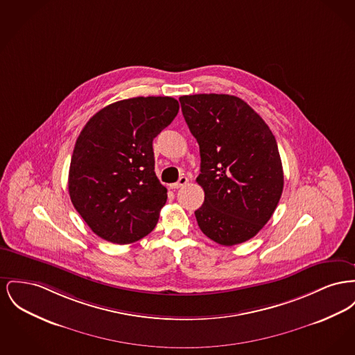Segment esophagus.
<instances>
[{"mask_svg": "<svg viewBox=\"0 0 355 355\" xmlns=\"http://www.w3.org/2000/svg\"><path fill=\"white\" fill-rule=\"evenodd\" d=\"M189 182V178L187 175H182V177H180V180H178V182H175V184H171L170 185V189H180L182 188V187H185L187 184Z\"/></svg>", "mask_w": 355, "mask_h": 355, "instance_id": "34e87169", "label": "esophagus"}]
</instances>
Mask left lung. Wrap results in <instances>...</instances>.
Returning <instances> with one entry per match:
<instances>
[{"instance_id": "1", "label": "left lung", "mask_w": 355, "mask_h": 355, "mask_svg": "<svg viewBox=\"0 0 355 355\" xmlns=\"http://www.w3.org/2000/svg\"><path fill=\"white\" fill-rule=\"evenodd\" d=\"M200 145L197 182L205 200L194 211L210 240L230 247L259 233L282 197L284 175L270 127L243 99L225 94L180 98Z\"/></svg>"}]
</instances>
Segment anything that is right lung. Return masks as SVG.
<instances>
[{
    "label": "right lung",
    "mask_w": 355,
    "mask_h": 355,
    "mask_svg": "<svg viewBox=\"0 0 355 355\" xmlns=\"http://www.w3.org/2000/svg\"><path fill=\"white\" fill-rule=\"evenodd\" d=\"M178 110L174 98L138 96L107 105L84 125L71 158L68 191L103 240L130 244L155 228L167 190L154 171L153 139Z\"/></svg>",
    "instance_id": "1"
}]
</instances>
